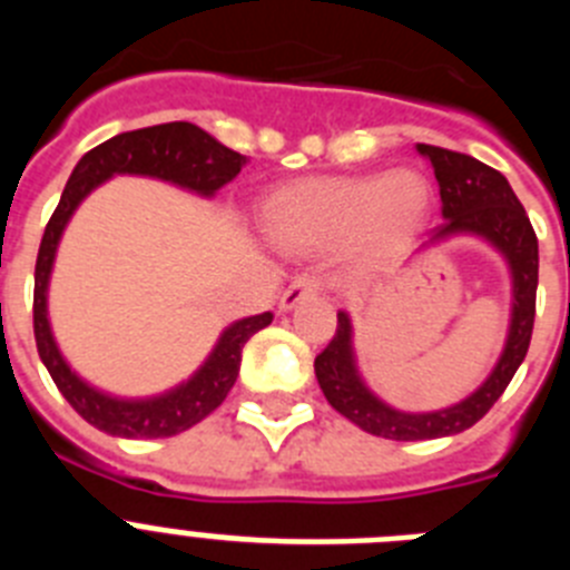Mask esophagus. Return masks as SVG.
<instances>
[{
    "instance_id": "obj_1",
    "label": "esophagus",
    "mask_w": 570,
    "mask_h": 570,
    "mask_svg": "<svg viewBox=\"0 0 570 570\" xmlns=\"http://www.w3.org/2000/svg\"><path fill=\"white\" fill-rule=\"evenodd\" d=\"M316 291H320V279H316V276H308V274L296 276L288 288H285V294H282L279 311H285V314H288V311H294L302 299L316 296Z\"/></svg>"
}]
</instances>
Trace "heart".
<instances>
[{"instance_id":"1","label":"heart","mask_w":570,"mask_h":570,"mask_svg":"<svg viewBox=\"0 0 570 570\" xmlns=\"http://www.w3.org/2000/svg\"><path fill=\"white\" fill-rule=\"evenodd\" d=\"M428 199V183L407 168L311 176L271 196L265 230L288 250L340 245L347 265L365 268L400 248L425 216Z\"/></svg>"}]
</instances>
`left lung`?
<instances>
[{
  "label": "left lung",
  "instance_id": "obj_1",
  "mask_svg": "<svg viewBox=\"0 0 570 570\" xmlns=\"http://www.w3.org/2000/svg\"><path fill=\"white\" fill-rule=\"evenodd\" d=\"M434 168L442 199V225L428 230L420 250L436 248L456 236H473L502 256L511 279V314H508L505 345L493 362L491 374L473 387L465 400L436 411H402L387 405L367 387L356 362L354 322L347 311L336 314V334L314 360L322 394L345 420L382 440L416 442L440 440L468 431L491 411L502 396L531 345L533 311H537V279H540V248L525 208L500 170L488 168L473 156L436 145H416Z\"/></svg>",
  "mask_w": 570,
  "mask_h": 570
}]
</instances>
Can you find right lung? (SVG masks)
Here are the masks:
<instances>
[{
  "label": "right lung",
  "instance_id": "1",
  "mask_svg": "<svg viewBox=\"0 0 570 570\" xmlns=\"http://www.w3.org/2000/svg\"><path fill=\"white\" fill-rule=\"evenodd\" d=\"M245 163H248L245 156L225 148L208 130L190 122H168L110 136L108 142L88 150L70 174L62 199L50 216L42 245H39L37 274H33V334H37L39 360L48 367L50 380L57 382L70 407L105 434L122 436V440H165V436L183 434L196 422L214 414L239 376L242 347L256 331L268 328L274 314L265 311V314L230 322L203 365L196 367L188 380L168 387L163 394H110L90 385L70 367L50 328V274H53L65 228L79 205L114 176H148V179H159L203 199H214L216 190L236 179Z\"/></svg>",
  "mask_w": 570,
  "mask_h": 570
}]
</instances>
